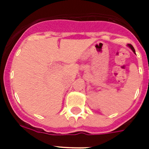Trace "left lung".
I'll return each mask as SVG.
<instances>
[{"mask_svg":"<svg viewBox=\"0 0 149 149\" xmlns=\"http://www.w3.org/2000/svg\"><path fill=\"white\" fill-rule=\"evenodd\" d=\"M128 45V46H129V47H130V48H131V50H132V51H134V53H135V50H134V47H133V46H132V45H131V44H128V45Z\"/></svg>","mask_w":149,"mask_h":149,"instance_id":"left-lung-1","label":"left lung"}]
</instances>
